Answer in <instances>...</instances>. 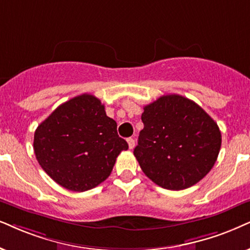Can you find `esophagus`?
Instances as JSON below:
<instances>
[{
    "label": "esophagus",
    "mask_w": 250,
    "mask_h": 250,
    "mask_svg": "<svg viewBox=\"0 0 250 250\" xmlns=\"http://www.w3.org/2000/svg\"><path fill=\"white\" fill-rule=\"evenodd\" d=\"M127 142H128L129 148H134L135 147V140H134V138H128Z\"/></svg>",
    "instance_id": "obj_1"
}]
</instances>
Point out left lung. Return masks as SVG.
<instances>
[{
    "instance_id": "1",
    "label": "left lung",
    "mask_w": 250,
    "mask_h": 250,
    "mask_svg": "<svg viewBox=\"0 0 250 250\" xmlns=\"http://www.w3.org/2000/svg\"><path fill=\"white\" fill-rule=\"evenodd\" d=\"M144 128L134 156L148 179L169 190L201 181L219 154L222 134L205 110L179 94L144 106Z\"/></svg>"
}]
</instances>
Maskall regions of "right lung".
Instances as JSON below:
<instances>
[{
  "label": "right lung",
  "instance_id": "obj_1",
  "mask_svg": "<svg viewBox=\"0 0 250 250\" xmlns=\"http://www.w3.org/2000/svg\"><path fill=\"white\" fill-rule=\"evenodd\" d=\"M116 122L92 94L60 105L38 125L33 148L38 163L63 188L82 192L108 178L116 158L128 150Z\"/></svg>",
  "mask_w": 250,
  "mask_h": 250
}]
</instances>
